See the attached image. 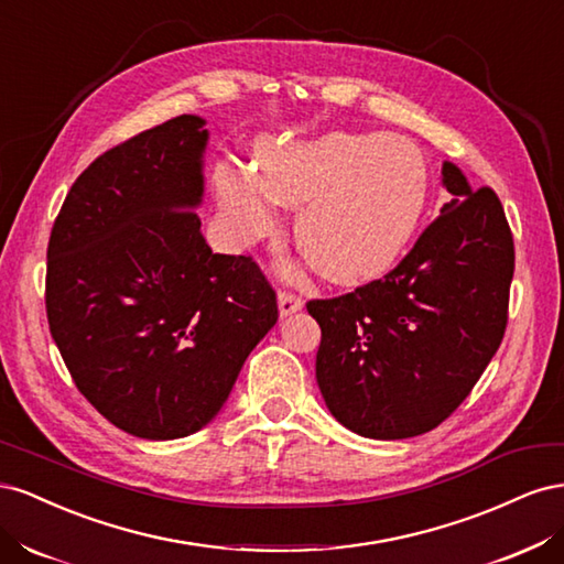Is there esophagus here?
Here are the masks:
<instances>
[{"label":"esophagus","instance_id":"esophagus-1","mask_svg":"<svg viewBox=\"0 0 564 564\" xmlns=\"http://www.w3.org/2000/svg\"><path fill=\"white\" fill-rule=\"evenodd\" d=\"M278 305H280V315L286 317V315L299 313V311L303 308V299L296 296V294H292V292H280Z\"/></svg>","mask_w":564,"mask_h":564}]
</instances>
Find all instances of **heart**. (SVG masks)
I'll return each instance as SVG.
<instances>
[{
  "label": "heart",
  "mask_w": 564,
  "mask_h": 564,
  "mask_svg": "<svg viewBox=\"0 0 564 564\" xmlns=\"http://www.w3.org/2000/svg\"><path fill=\"white\" fill-rule=\"evenodd\" d=\"M216 183L228 224L245 240L272 228L270 199L299 207L294 240L303 259L336 284L383 275L412 240L429 197L421 150L381 133L268 141L256 174L224 164Z\"/></svg>",
  "instance_id": "obj_1"
}]
</instances>
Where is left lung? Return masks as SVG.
Listing matches in <instances>:
<instances>
[{"instance_id":"8db88e82","label":"left lung","mask_w":564,"mask_h":564,"mask_svg":"<svg viewBox=\"0 0 564 564\" xmlns=\"http://www.w3.org/2000/svg\"><path fill=\"white\" fill-rule=\"evenodd\" d=\"M452 199L381 280L305 308L322 340L317 386L348 431L373 440L449 419L499 350L516 270L513 232L491 187L442 164Z\"/></svg>"}]
</instances>
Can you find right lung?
Masks as SVG:
<instances>
[{
    "label": "right lung",
    "mask_w": 564,
    "mask_h": 564,
    "mask_svg": "<svg viewBox=\"0 0 564 564\" xmlns=\"http://www.w3.org/2000/svg\"><path fill=\"white\" fill-rule=\"evenodd\" d=\"M204 119L181 115L110 148L73 183L46 249V317L79 392L143 440L204 429L278 322L251 256L212 253Z\"/></svg>",
    "instance_id": "obj_1"
}]
</instances>
